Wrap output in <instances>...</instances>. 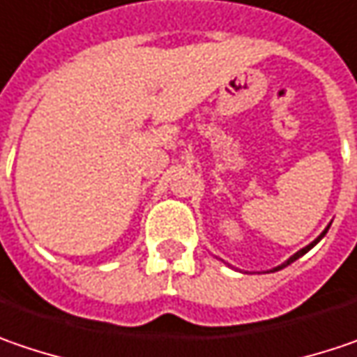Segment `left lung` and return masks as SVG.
Returning <instances> with one entry per match:
<instances>
[{
    "mask_svg": "<svg viewBox=\"0 0 357 357\" xmlns=\"http://www.w3.org/2000/svg\"><path fill=\"white\" fill-rule=\"evenodd\" d=\"M329 226H331V224H327V228H325L324 232H321V234H319V236H317L315 241L309 242V244H307L305 248H301V250H297V252H295L293 257H289V259H287V261H284V262H281L279 266H275V268H271V271H266V273H275V271H281V268H284V266H289L291 262H295V261H297V259H301V257H303L305 252H309V250H311V248H313V246H315L317 242H319V241H321V238H324L325 234H327V230H329Z\"/></svg>",
    "mask_w": 357,
    "mask_h": 357,
    "instance_id": "obj_1",
    "label": "left lung"
}]
</instances>
